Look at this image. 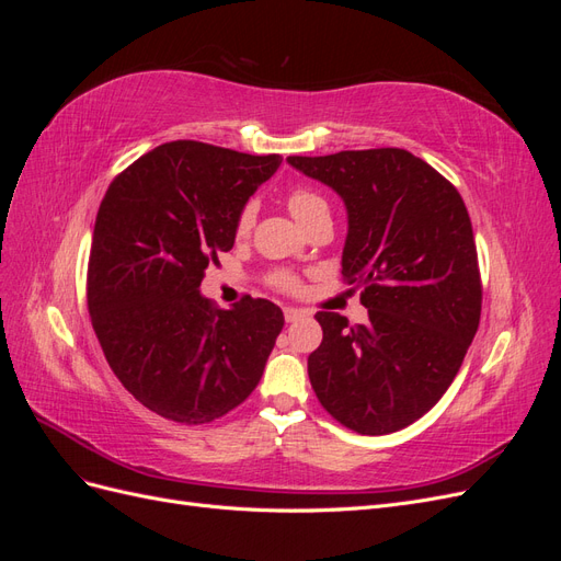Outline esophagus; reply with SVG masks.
Wrapping results in <instances>:
<instances>
[{
  "label": "esophagus",
  "mask_w": 561,
  "mask_h": 561,
  "mask_svg": "<svg viewBox=\"0 0 561 561\" xmlns=\"http://www.w3.org/2000/svg\"><path fill=\"white\" fill-rule=\"evenodd\" d=\"M304 316H307V311L293 309V307H287V309H285V320H287V322H295V320H299V318H304Z\"/></svg>",
  "instance_id": "1"
}]
</instances>
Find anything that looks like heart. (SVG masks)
I'll list each match as a JSON object with an SVG mask.
<instances>
[{"instance_id":"b5f03b06","label":"heart","mask_w":561,"mask_h":561,"mask_svg":"<svg viewBox=\"0 0 561 561\" xmlns=\"http://www.w3.org/2000/svg\"><path fill=\"white\" fill-rule=\"evenodd\" d=\"M287 208H290V213L299 219V225H304L309 217H313L318 213H328V203L313 190L299 186V190H293L290 194H287ZM252 222H254V206L252 203H245L239 217H236V233L245 236L252 229ZM271 285L278 287V290H283V293H295V290H299V278L295 274H290V271L280 268L271 274Z\"/></svg>"}]
</instances>
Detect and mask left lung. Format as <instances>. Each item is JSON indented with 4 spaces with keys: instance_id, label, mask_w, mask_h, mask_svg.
<instances>
[{
    "instance_id": "8db88e82",
    "label": "left lung",
    "mask_w": 561,
    "mask_h": 561,
    "mask_svg": "<svg viewBox=\"0 0 561 561\" xmlns=\"http://www.w3.org/2000/svg\"><path fill=\"white\" fill-rule=\"evenodd\" d=\"M287 161L344 198L342 274L363 285L369 313L367 325L316 313V398L353 433H396L445 396L480 325L482 278L466 203L433 165L398 147Z\"/></svg>"
}]
</instances>
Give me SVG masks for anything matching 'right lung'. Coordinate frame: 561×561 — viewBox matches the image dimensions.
I'll return each mask as SVG.
<instances>
[{"label": "right lung", "mask_w": 561, "mask_h": 561, "mask_svg": "<svg viewBox=\"0 0 561 561\" xmlns=\"http://www.w3.org/2000/svg\"><path fill=\"white\" fill-rule=\"evenodd\" d=\"M280 163V154L165 142L118 173L100 203L87 274L93 330L116 379L168 421L210 423L262 379L283 311L250 295L219 309L198 287L233 248L245 201Z\"/></svg>", "instance_id": "add662e5"}]
</instances>
